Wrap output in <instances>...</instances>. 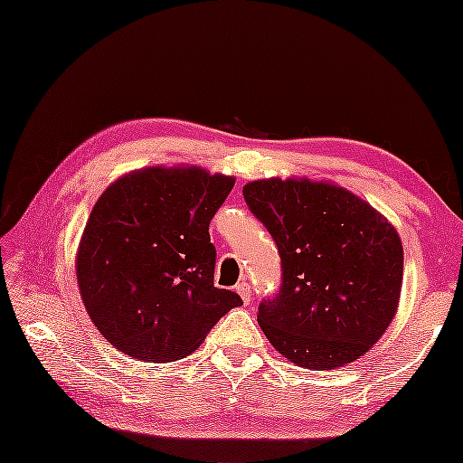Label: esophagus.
<instances>
[{"label":"esophagus","instance_id":"obj_1","mask_svg":"<svg viewBox=\"0 0 463 463\" xmlns=\"http://www.w3.org/2000/svg\"><path fill=\"white\" fill-rule=\"evenodd\" d=\"M236 291H238V295L241 298V301L246 303H250V299H252V287H250V283H246V281H241V283H238L236 285Z\"/></svg>","mask_w":463,"mask_h":463}]
</instances>
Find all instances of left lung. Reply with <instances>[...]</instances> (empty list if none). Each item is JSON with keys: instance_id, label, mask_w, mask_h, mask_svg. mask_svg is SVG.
Returning <instances> with one entry per match:
<instances>
[{"instance_id": "left-lung-1", "label": "left lung", "mask_w": 463, "mask_h": 463, "mask_svg": "<svg viewBox=\"0 0 463 463\" xmlns=\"http://www.w3.org/2000/svg\"><path fill=\"white\" fill-rule=\"evenodd\" d=\"M244 199L281 254V289L259 306L264 336L303 369L357 361L396 316L404 275L398 232L330 182L254 180Z\"/></svg>"}]
</instances>
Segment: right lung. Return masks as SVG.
I'll use <instances>...</instances> for the list:
<instances>
[{
	"mask_svg": "<svg viewBox=\"0 0 463 463\" xmlns=\"http://www.w3.org/2000/svg\"><path fill=\"white\" fill-rule=\"evenodd\" d=\"M232 176L199 165L125 174L94 204L75 259L90 320L120 353L170 363L201 346L238 293L213 283L209 223Z\"/></svg>",
	"mask_w": 463,
	"mask_h": 463,
	"instance_id": "obj_1",
	"label": "right lung"
}]
</instances>
